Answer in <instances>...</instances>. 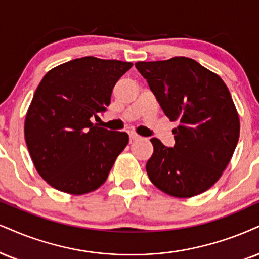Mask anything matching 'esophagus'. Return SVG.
Wrapping results in <instances>:
<instances>
[{
    "instance_id": "obj_1",
    "label": "esophagus",
    "mask_w": 259,
    "mask_h": 259,
    "mask_svg": "<svg viewBox=\"0 0 259 259\" xmlns=\"http://www.w3.org/2000/svg\"><path fill=\"white\" fill-rule=\"evenodd\" d=\"M130 138L132 139V140H138V139H140V136H138L135 132H131L130 133Z\"/></svg>"
}]
</instances>
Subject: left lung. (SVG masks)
<instances>
[{"label":"left lung","mask_w":259,"mask_h":259,"mask_svg":"<svg viewBox=\"0 0 259 259\" xmlns=\"http://www.w3.org/2000/svg\"><path fill=\"white\" fill-rule=\"evenodd\" d=\"M136 68L148 80L170 121L174 148L150 139L154 154L146 163L151 183L162 192L190 198L209 190L227 168L240 135V120L225 81L190 57L140 61Z\"/></svg>","instance_id":"obj_1"}]
</instances>
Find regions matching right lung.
<instances>
[{"mask_svg": "<svg viewBox=\"0 0 259 259\" xmlns=\"http://www.w3.org/2000/svg\"><path fill=\"white\" fill-rule=\"evenodd\" d=\"M132 66L86 56L54 67L41 79L24 132L34 168L50 186L81 196L105 183L128 135L90 119L110 104L113 88Z\"/></svg>", "mask_w": 259, "mask_h": 259, "instance_id": "right-lung-1", "label": "right lung"}]
</instances>
